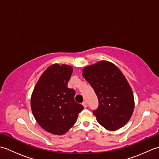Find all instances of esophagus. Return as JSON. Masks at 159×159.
Returning a JSON list of instances; mask_svg holds the SVG:
<instances>
[{"label":"esophagus","mask_w":159,"mask_h":159,"mask_svg":"<svg viewBox=\"0 0 159 159\" xmlns=\"http://www.w3.org/2000/svg\"><path fill=\"white\" fill-rule=\"evenodd\" d=\"M82 104L83 105V107H85V108H86L87 107V102H86V101H84V102L82 103Z\"/></svg>","instance_id":"esophagus-1"}]
</instances>
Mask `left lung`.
Wrapping results in <instances>:
<instances>
[{"label":"left lung","instance_id":"8db88e82","mask_svg":"<svg viewBox=\"0 0 159 159\" xmlns=\"http://www.w3.org/2000/svg\"><path fill=\"white\" fill-rule=\"evenodd\" d=\"M83 76L90 83L98 99L93 111L100 124L109 130L124 126L134 107L132 89L126 78L113 63L101 61L83 69Z\"/></svg>","mask_w":159,"mask_h":159}]
</instances>
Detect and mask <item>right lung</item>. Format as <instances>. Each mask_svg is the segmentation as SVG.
I'll list each match as a JSON object with an SVG mask.
<instances>
[{"label":"right lung","instance_id":"1","mask_svg":"<svg viewBox=\"0 0 159 159\" xmlns=\"http://www.w3.org/2000/svg\"><path fill=\"white\" fill-rule=\"evenodd\" d=\"M72 74L71 66L53 64L42 74L32 93L31 107L37 122L54 134L67 133L84 108L74 100L75 91L67 87Z\"/></svg>","mask_w":159,"mask_h":159}]
</instances>
